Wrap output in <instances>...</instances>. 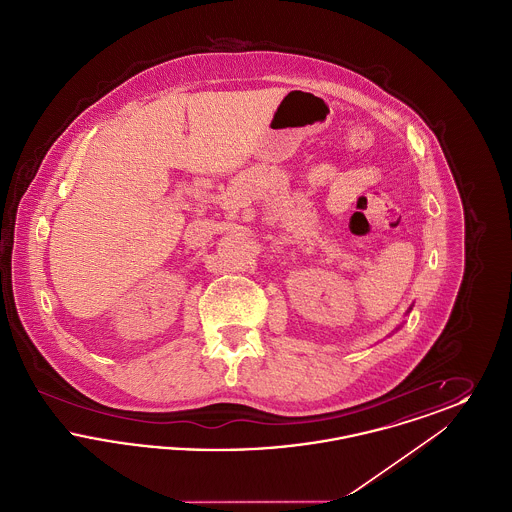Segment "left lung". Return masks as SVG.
<instances>
[{
  "mask_svg": "<svg viewBox=\"0 0 512 512\" xmlns=\"http://www.w3.org/2000/svg\"><path fill=\"white\" fill-rule=\"evenodd\" d=\"M411 311H413V305H411V307H409V311H407V313H411ZM399 328H401V326H397V328H395V330H399Z\"/></svg>",
  "mask_w": 512,
  "mask_h": 512,
  "instance_id": "8db88e82",
  "label": "left lung"
}]
</instances>
